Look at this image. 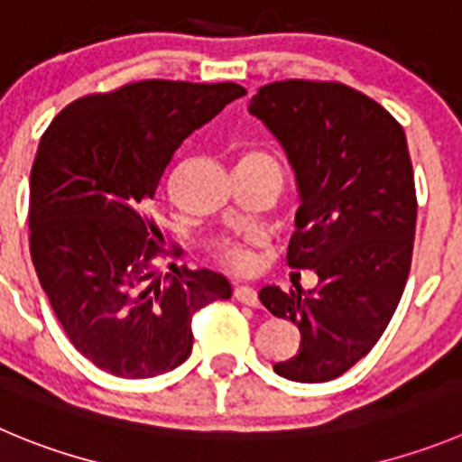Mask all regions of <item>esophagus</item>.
<instances>
[{"label":"esophagus","instance_id":"obj_1","mask_svg":"<svg viewBox=\"0 0 462 462\" xmlns=\"http://www.w3.org/2000/svg\"><path fill=\"white\" fill-rule=\"evenodd\" d=\"M235 299L239 300V303L251 305V308H257V305H260V299H257V291L253 290V287H248V284H236V287H235Z\"/></svg>","mask_w":462,"mask_h":462}]
</instances>
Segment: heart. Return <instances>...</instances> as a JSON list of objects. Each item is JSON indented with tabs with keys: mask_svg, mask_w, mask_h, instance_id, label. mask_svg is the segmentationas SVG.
Returning <instances> with one entry per match:
<instances>
[{
	"mask_svg": "<svg viewBox=\"0 0 462 462\" xmlns=\"http://www.w3.org/2000/svg\"><path fill=\"white\" fill-rule=\"evenodd\" d=\"M218 257L226 266L235 271H244L253 264L251 251L245 248L244 244H236V241H226V244L218 248Z\"/></svg>",
	"mask_w": 462,
	"mask_h": 462,
	"instance_id": "b5f03b06",
	"label": "heart"
}]
</instances>
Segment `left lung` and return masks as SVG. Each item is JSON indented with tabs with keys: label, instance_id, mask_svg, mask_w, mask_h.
I'll return each mask as SVG.
<instances>
[{
	"label": "left lung",
	"instance_id": "left-lung-1",
	"mask_svg": "<svg viewBox=\"0 0 462 462\" xmlns=\"http://www.w3.org/2000/svg\"><path fill=\"white\" fill-rule=\"evenodd\" d=\"M248 114L294 171L300 205L287 264L319 278L308 291H260L273 317L300 330L299 353L273 372L333 381L381 339L411 273L417 198L406 134L372 97L328 81L262 86Z\"/></svg>",
	"mask_w": 462,
	"mask_h": 462
}]
</instances>
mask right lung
Wrapping results in <instances>:
<instances>
[{
    "instance_id": "1",
    "label": "right lung",
    "mask_w": 462,
    "mask_h": 462,
    "mask_svg": "<svg viewBox=\"0 0 462 462\" xmlns=\"http://www.w3.org/2000/svg\"><path fill=\"white\" fill-rule=\"evenodd\" d=\"M241 95L232 81H136L79 97L42 134L29 180L32 260L95 367L120 378L172 372L191 356L193 312L232 296L217 271L171 262L162 278L166 251L148 209L175 150Z\"/></svg>"
}]
</instances>
